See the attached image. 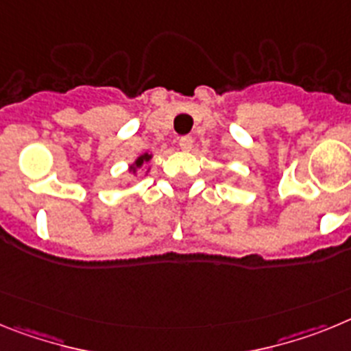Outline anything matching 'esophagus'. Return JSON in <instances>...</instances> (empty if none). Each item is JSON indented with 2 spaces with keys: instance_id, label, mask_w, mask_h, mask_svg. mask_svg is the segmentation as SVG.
<instances>
[{
  "instance_id": "1",
  "label": "esophagus",
  "mask_w": 351,
  "mask_h": 351,
  "mask_svg": "<svg viewBox=\"0 0 351 351\" xmlns=\"http://www.w3.org/2000/svg\"><path fill=\"white\" fill-rule=\"evenodd\" d=\"M193 145H194V139L191 138V136H184V138L178 139V146L182 152H189L191 148H193Z\"/></svg>"
}]
</instances>
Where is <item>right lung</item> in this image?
<instances>
[{"instance_id":"right-lung-1","label":"right lung","mask_w":351,"mask_h":351,"mask_svg":"<svg viewBox=\"0 0 351 351\" xmlns=\"http://www.w3.org/2000/svg\"><path fill=\"white\" fill-rule=\"evenodd\" d=\"M152 157H154V155H152L150 152H145V154L139 155V157L136 158V160H134V162L129 166L130 175H138L139 169H143V167H145V176L148 175V173H150Z\"/></svg>"}]
</instances>
